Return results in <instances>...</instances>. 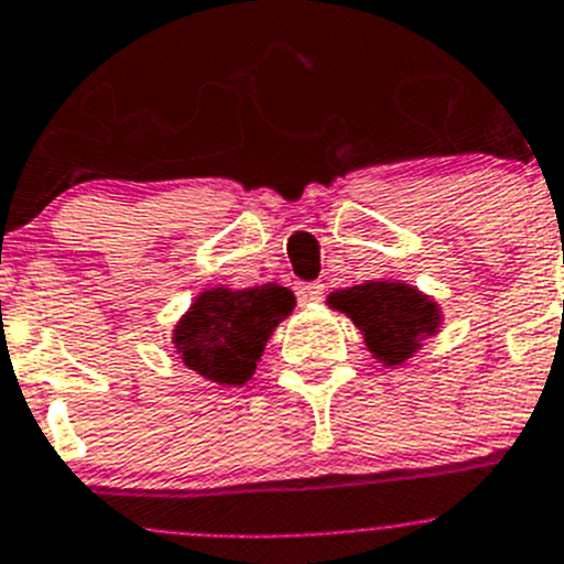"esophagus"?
I'll return each mask as SVG.
<instances>
[{
    "label": "esophagus",
    "mask_w": 564,
    "mask_h": 564,
    "mask_svg": "<svg viewBox=\"0 0 564 564\" xmlns=\"http://www.w3.org/2000/svg\"><path fill=\"white\" fill-rule=\"evenodd\" d=\"M323 292H326V286H323L321 281L303 283V286H297V301H301V303H317V301H323Z\"/></svg>",
    "instance_id": "1"
}]
</instances>
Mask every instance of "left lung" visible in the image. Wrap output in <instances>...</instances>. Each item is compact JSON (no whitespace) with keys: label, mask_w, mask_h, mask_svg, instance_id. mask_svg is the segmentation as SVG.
I'll use <instances>...</instances> for the list:
<instances>
[{"label":"left lung","mask_w":564,"mask_h":564,"mask_svg":"<svg viewBox=\"0 0 564 564\" xmlns=\"http://www.w3.org/2000/svg\"><path fill=\"white\" fill-rule=\"evenodd\" d=\"M364 332L371 355L386 366H400L420 349L423 337L440 329V310L429 295L400 281H369L329 295Z\"/></svg>","instance_id":"1"}]
</instances>
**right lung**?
Masks as SVG:
<instances>
[{"mask_svg": "<svg viewBox=\"0 0 564 564\" xmlns=\"http://www.w3.org/2000/svg\"><path fill=\"white\" fill-rule=\"evenodd\" d=\"M292 310L295 295L278 283L235 292L207 289L173 329L178 360L213 383L243 386L254 375L269 335Z\"/></svg>", "mask_w": 564, "mask_h": 564, "instance_id": "1", "label": "right lung"}]
</instances>
